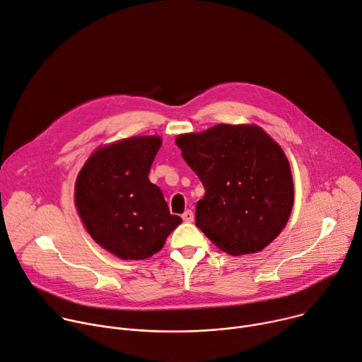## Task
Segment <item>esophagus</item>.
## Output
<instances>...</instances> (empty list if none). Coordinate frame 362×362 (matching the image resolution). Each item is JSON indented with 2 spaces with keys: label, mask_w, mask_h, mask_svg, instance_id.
<instances>
[{
  "label": "esophagus",
  "mask_w": 362,
  "mask_h": 362,
  "mask_svg": "<svg viewBox=\"0 0 362 362\" xmlns=\"http://www.w3.org/2000/svg\"><path fill=\"white\" fill-rule=\"evenodd\" d=\"M182 220H184L185 223H191V221H194V213H192L191 210H187V211L182 214Z\"/></svg>",
  "instance_id": "1"
}]
</instances>
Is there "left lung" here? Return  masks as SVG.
<instances>
[{
    "label": "left lung",
    "instance_id": "obj_1",
    "mask_svg": "<svg viewBox=\"0 0 362 362\" xmlns=\"http://www.w3.org/2000/svg\"><path fill=\"white\" fill-rule=\"evenodd\" d=\"M203 182L195 226L223 252L263 250L286 226L293 181L285 152L256 125H217L177 138Z\"/></svg>",
    "mask_w": 362,
    "mask_h": 362
}]
</instances>
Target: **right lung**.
Wrapping results in <instances>:
<instances>
[{
	"label": "right lung",
	"mask_w": 362,
	"mask_h": 362,
	"mask_svg": "<svg viewBox=\"0 0 362 362\" xmlns=\"http://www.w3.org/2000/svg\"><path fill=\"white\" fill-rule=\"evenodd\" d=\"M158 136H134L98 149L76 181V207L96 243L125 260L163 249L181 223L148 178Z\"/></svg>",
	"instance_id": "add662e5"
}]
</instances>
